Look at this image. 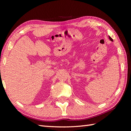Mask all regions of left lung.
Returning <instances> with one entry per match:
<instances>
[{"instance_id": "left-lung-1", "label": "left lung", "mask_w": 131, "mask_h": 131, "mask_svg": "<svg viewBox=\"0 0 131 131\" xmlns=\"http://www.w3.org/2000/svg\"><path fill=\"white\" fill-rule=\"evenodd\" d=\"M109 39H110V40H111V41H113V39H112V37H111L110 36H109Z\"/></svg>"}]
</instances>
